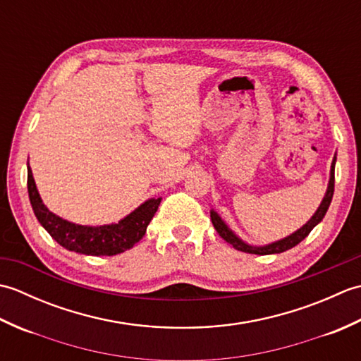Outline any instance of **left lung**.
<instances>
[{"instance_id": "1", "label": "left lung", "mask_w": 361, "mask_h": 361, "mask_svg": "<svg viewBox=\"0 0 361 361\" xmlns=\"http://www.w3.org/2000/svg\"><path fill=\"white\" fill-rule=\"evenodd\" d=\"M335 161L336 157H334L332 161V166H331V180H329V186H327V192L323 198V202H321L319 208L317 209V212L313 214V217L305 224L302 228H299L298 231H295L293 234L287 235L286 239H281L278 242H273L270 245H264V247H251V245L245 243L243 240H240L239 237H237L231 229L226 226V224L224 220L220 219L219 214L216 211H211V220H212V225L216 228V231L219 233V235L221 239L226 240L228 243H231L235 250L243 251V252H250V255H276V252H283L290 248L296 247L299 242H302L305 237L310 234V231L313 228H315L321 220L324 219L326 212L329 209V206H331L332 202V197H334V188H335Z\"/></svg>"}]
</instances>
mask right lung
Listing matches in <instances>:
<instances>
[{
	"label": "right lung",
	"mask_w": 361,
	"mask_h": 361,
	"mask_svg": "<svg viewBox=\"0 0 361 361\" xmlns=\"http://www.w3.org/2000/svg\"><path fill=\"white\" fill-rule=\"evenodd\" d=\"M27 192L35 217L51 237L63 248L87 256H114L124 252L142 239L150 220L155 216L161 198H150L118 224L83 226L60 219L43 204L32 171L27 164Z\"/></svg>",
	"instance_id": "1"
}]
</instances>
